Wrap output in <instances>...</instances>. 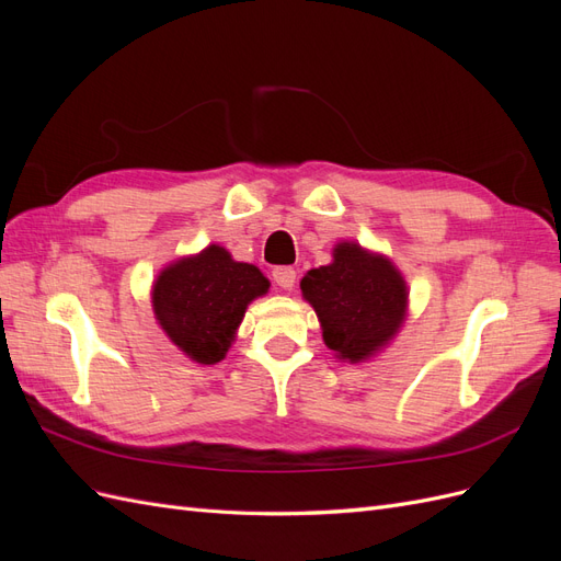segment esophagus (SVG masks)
<instances>
[{
  "label": "esophagus",
  "instance_id": "1",
  "mask_svg": "<svg viewBox=\"0 0 561 561\" xmlns=\"http://www.w3.org/2000/svg\"><path fill=\"white\" fill-rule=\"evenodd\" d=\"M274 280H276V285L283 287V290H293L295 280H297V271L293 266H276Z\"/></svg>",
  "mask_w": 561,
  "mask_h": 561
}]
</instances>
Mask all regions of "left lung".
Masks as SVG:
<instances>
[{"label": "left lung", "mask_w": 561, "mask_h": 561, "mask_svg": "<svg viewBox=\"0 0 561 561\" xmlns=\"http://www.w3.org/2000/svg\"><path fill=\"white\" fill-rule=\"evenodd\" d=\"M322 325V339L339 358L358 363L400 328L407 287L396 266L355 243L334 248V262L301 278Z\"/></svg>", "instance_id": "1"}]
</instances>
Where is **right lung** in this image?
Segmentation results:
<instances>
[{"label": "right lung", "mask_w": 561, "mask_h": 561, "mask_svg": "<svg viewBox=\"0 0 561 561\" xmlns=\"http://www.w3.org/2000/svg\"><path fill=\"white\" fill-rule=\"evenodd\" d=\"M268 290V280L252 264L210 245L161 271L154 283V313L165 334L190 358L215 365L225 358L248 304Z\"/></svg>", "instance_id": "add662e5"}]
</instances>
